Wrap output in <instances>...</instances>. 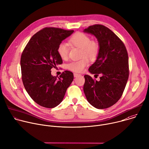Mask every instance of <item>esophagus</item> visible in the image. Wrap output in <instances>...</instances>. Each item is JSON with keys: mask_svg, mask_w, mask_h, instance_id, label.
Returning <instances> with one entry per match:
<instances>
[{"mask_svg": "<svg viewBox=\"0 0 149 149\" xmlns=\"http://www.w3.org/2000/svg\"><path fill=\"white\" fill-rule=\"evenodd\" d=\"M74 77H78V76H80V74H77V73H74Z\"/></svg>", "mask_w": 149, "mask_h": 149, "instance_id": "esophagus-1", "label": "esophagus"}]
</instances>
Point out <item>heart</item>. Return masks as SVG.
Returning <instances> with one entry per match:
<instances>
[{
	"instance_id": "heart-1",
	"label": "heart",
	"mask_w": 149,
	"mask_h": 149,
	"mask_svg": "<svg viewBox=\"0 0 149 149\" xmlns=\"http://www.w3.org/2000/svg\"><path fill=\"white\" fill-rule=\"evenodd\" d=\"M69 43L75 47L81 49V56H86V57H84L78 61L71 62L67 65V68L75 72H81L88 65L89 61L88 57L91 60H94L97 58L99 52V45L97 42L91 40L87 35L82 32L75 33L70 38ZM57 51L62 59H65L68 58L69 47L67 44H60Z\"/></svg>"
}]
</instances>
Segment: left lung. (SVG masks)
<instances>
[{
  "label": "left lung",
  "instance_id": "obj_1",
  "mask_svg": "<svg viewBox=\"0 0 149 149\" xmlns=\"http://www.w3.org/2000/svg\"><path fill=\"white\" fill-rule=\"evenodd\" d=\"M85 33L97 39L99 52L88 71L98 76L99 81L85 75L84 92L88 102L98 109L109 108L121 98L129 78V56L121 39L110 29L94 25L85 29Z\"/></svg>",
  "mask_w": 149,
  "mask_h": 149
}]
</instances>
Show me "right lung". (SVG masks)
I'll list each match as a JSON object with an SVG mask.
<instances>
[{
  "label": "right lung",
  "mask_w": 149,
  "mask_h": 149,
  "mask_svg": "<svg viewBox=\"0 0 149 149\" xmlns=\"http://www.w3.org/2000/svg\"><path fill=\"white\" fill-rule=\"evenodd\" d=\"M74 31L45 28L31 38L20 59L22 79L31 98L46 108H54L63 100L74 79L73 73L63 72L59 77L51 75V70L61 64L58 45Z\"/></svg>",
  "instance_id": "right-lung-1"
}]
</instances>
